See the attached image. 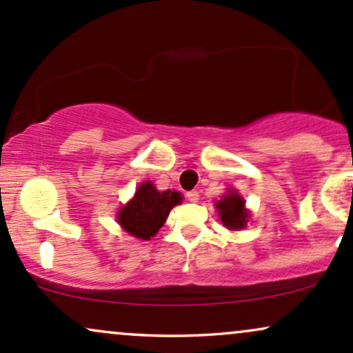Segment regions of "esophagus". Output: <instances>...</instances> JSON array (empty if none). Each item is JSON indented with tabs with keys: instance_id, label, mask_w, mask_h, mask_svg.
Masks as SVG:
<instances>
[{
	"instance_id": "obj_1",
	"label": "esophagus",
	"mask_w": 353,
	"mask_h": 353,
	"mask_svg": "<svg viewBox=\"0 0 353 353\" xmlns=\"http://www.w3.org/2000/svg\"><path fill=\"white\" fill-rule=\"evenodd\" d=\"M185 197H188L189 202H197L199 201V192H197V190H189V192L185 194Z\"/></svg>"
}]
</instances>
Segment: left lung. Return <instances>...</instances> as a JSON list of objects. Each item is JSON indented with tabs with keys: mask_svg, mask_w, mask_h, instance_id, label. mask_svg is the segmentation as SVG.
<instances>
[{
	"mask_svg": "<svg viewBox=\"0 0 353 353\" xmlns=\"http://www.w3.org/2000/svg\"><path fill=\"white\" fill-rule=\"evenodd\" d=\"M216 209L222 224L230 230L244 229L249 222L250 214L245 209V201L234 189H230L221 197V201L216 202Z\"/></svg>",
	"mask_w": 353,
	"mask_h": 353,
	"instance_id": "1",
	"label": "left lung"
}]
</instances>
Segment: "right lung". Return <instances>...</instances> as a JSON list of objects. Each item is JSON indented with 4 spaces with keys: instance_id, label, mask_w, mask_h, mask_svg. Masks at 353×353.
<instances>
[{
    "instance_id": "add662e5",
    "label": "right lung",
    "mask_w": 353,
    "mask_h": 353,
    "mask_svg": "<svg viewBox=\"0 0 353 353\" xmlns=\"http://www.w3.org/2000/svg\"><path fill=\"white\" fill-rule=\"evenodd\" d=\"M182 194L177 190L159 192L152 182L139 184L134 197L117 212V222L125 232L137 239L149 241L164 225L174 205L181 204Z\"/></svg>"
}]
</instances>
